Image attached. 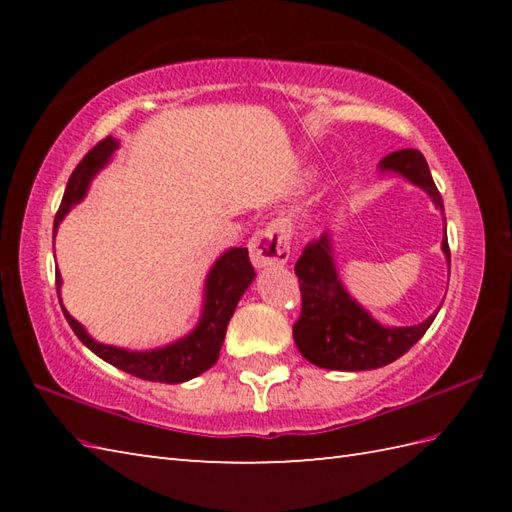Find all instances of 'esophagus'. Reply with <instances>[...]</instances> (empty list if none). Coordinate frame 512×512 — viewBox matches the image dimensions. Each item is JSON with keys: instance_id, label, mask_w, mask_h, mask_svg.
Here are the masks:
<instances>
[{"instance_id": "1", "label": "esophagus", "mask_w": 512, "mask_h": 512, "mask_svg": "<svg viewBox=\"0 0 512 512\" xmlns=\"http://www.w3.org/2000/svg\"><path fill=\"white\" fill-rule=\"evenodd\" d=\"M250 262L257 268L281 266L290 259V226L284 220H275L255 231L248 242Z\"/></svg>"}]
</instances>
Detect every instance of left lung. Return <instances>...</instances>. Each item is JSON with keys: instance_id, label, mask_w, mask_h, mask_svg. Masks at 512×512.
<instances>
[{"instance_id": "8db88e82", "label": "left lung", "mask_w": 512, "mask_h": 512, "mask_svg": "<svg viewBox=\"0 0 512 512\" xmlns=\"http://www.w3.org/2000/svg\"><path fill=\"white\" fill-rule=\"evenodd\" d=\"M383 169H394L427 191L444 209L442 195L431 178L427 160L418 149H400L383 158ZM442 250L451 262L447 237ZM301 290V314L292 325V336L303 358L312 365L341 372H363L394 363L416 345L436 314L409 328H383L347 295L336 277L330 237L321 235L303 248L295 264Z\"/></svg>"}]
</instances>
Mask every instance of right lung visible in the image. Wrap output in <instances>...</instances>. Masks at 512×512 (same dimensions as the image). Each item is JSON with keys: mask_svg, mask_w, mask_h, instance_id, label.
<instances>
[{"mask_svg": "<svg viewBox=\"0 0 512 512\" xmlns=\"http://www.w3.org/2000/svg\"><path fill=\"white\" fill-rule=\"evenodd\" d=\"M116 147V140L112 136H107L101 143H96L88 154L83 156L79 165H76L68 180V187H65L59 211L54 215V233H57V226L63 220V215L70 211L72 204L83 198L85 191H88L90 180L94 178V173L112 158ZM253 277L255 268L248 259V248H233L224 253L217 259L209 279H206V301L198 328H195L187 339L154 352H127L118 350V347L101 345L90 339L88 332L83 330V325L76 323L65 308L63 317L68 319L70 328L79 336V341L110 365L123 369V372L136 378L154 380V383H184V380L200 376L217 363L228 321H231L237 308V301L242 299ZM59 286L61 275L57 273V295Z\"/></svg>", "mask_w": 512, "mask_h": 512, "instance_id": "right-lung-1", "label": "right lung"}]
</instances>
